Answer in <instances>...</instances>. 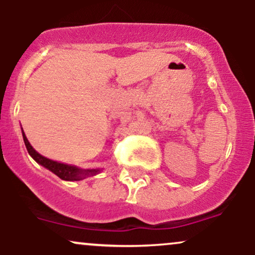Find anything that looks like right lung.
<instances>
[{
    "instance_id": "add662e5",
    "label": "right lung",
    "mask_w": 255,
    "mask_h": 255,
    "mask_svg": "<svg viewBox=\"0 0 255 255\" xmlns=\"http://www.w3.org/2000/svg\"><path fill=\"white\" fill-rule=\"evenodd\" d=\"M22 129V128H21ZM22 137H24V142L26 148H27L30 156L33 158L38 164L43 165L44 168L49 169L51 172H54L55 175H57L58 177L62 178L64 181H80L86 178L87 176H93V175H97L98 172H101L99 169H80L77 168L74 165H68L64 164V163L56 162V160H51L49 158L42 156L38 152L32 147L30 142H28L27 137H26L24 130H22Z\"/></svg>"
}]
</instances>
